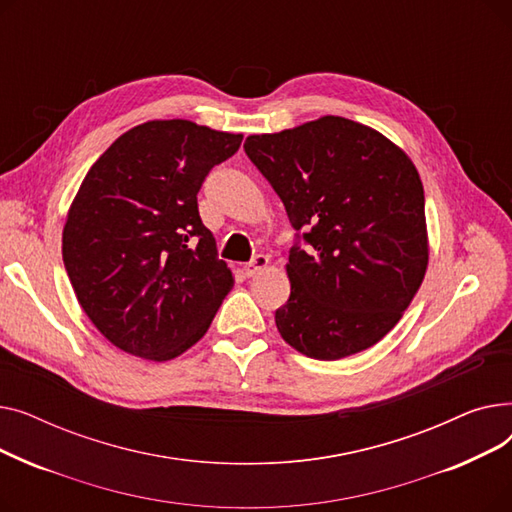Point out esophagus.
Returning <instances> with one entry per match:
<instances>
[{"label": "esophagus", "instance_id": "34e87169", "mask_svg": "<svg viewBox=\"0 0 512 512\" xmlns=\"http://www.w3.org/2000/svg\"><path fill=\"white\" fill-rule=\"evenodd\" d=\"M267 265H270V257H267V255H255V257L245 265V274H247L249 278H253L255 274H259L261 270H265Z\"/></svg>", "mask_w": 512, "mask_h": 512}]
</instances>
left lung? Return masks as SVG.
I'll return each instance as SVG.
<instances>
[{
	"label": "left lung",
	"mask_w": 512,
	"mask_h": 512,
	"mask_svg": "<svg viewBox=\"0 0 512 512\" xmlns=\"http://www.w3.org/2000/svg\"><path fill=\"white\" fill-rule=\"evenodd\" d=\"M245 151L294 230L307 228V249L288 255L280 336L319 361L378 344L415 299L429 261L423 184L411 157L342 116L251 134Z\"/></svg>",
	"instance_id": "left-lung-1"
}]
</instances>
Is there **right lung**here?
<instances>
[{
    "label": "right lung",
    "mask_w": 512,
    "mask_h": 512,
    "mask_svg": "<svg viewBox=\"0 0 512 512\" xmlns=\"http://www.w3.org/2000/svg\"><path fill=\"white\" fill-rule=\"evenodd\" d=\"M242 134L191 120L126 130L91 166L62 232L64 265L93 326L120 351L170 361L211 326L234 276L197 193Z\"/></svg>",
    "instance_id": "add662e5"
}]
</instances>
